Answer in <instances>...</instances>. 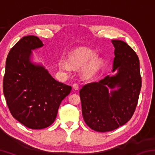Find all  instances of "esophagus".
Here are the masks:
<instances>
[{
  "label": "esophagus",
  "mask_w": 155,
  "mask_h": 155,
  "mask_svg": "<svg viewBox=\"0 0 155 155\" xmlns=\"http://www.w3.org/2000/svg\"><path fill=\"white\" fill-rule=\"evenodd\" d=\"M72 87L73 89H74V90H78V85L77 83H74V85H72Z\"/></svg>",
  "instance_id": "esophagus-1"
}]
</instances>
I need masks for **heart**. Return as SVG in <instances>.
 I'll return each mask as SVG.
<instances>
[{"label": "heart", "mask_w": 155, "mask_h": 155, "mask_svg": "<svg viewBox=\"0 0 155 155\" xmlns=\"http://www.w3.org/2000/svg\"><path fill=\"white\" fill-rule=\"evenodd\" d=\"M68 61L61 59L58 62L59 69L63 72H70L73 67H83L81 74L86 80L94 78L104 65V60L97 57V54L87 48H79L69 52Z\"/></svg>", "instance_id": "1"}]
</instances>
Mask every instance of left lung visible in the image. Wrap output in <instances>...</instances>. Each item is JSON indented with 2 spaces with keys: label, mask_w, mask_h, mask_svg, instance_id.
I'll use <instances>...</instances> for the list:
<instances>
[{
  "label": "left lung",
  "mask_w": 155,
  "mask_h": 155,
  "mask_svg": "<svg viewBox=\"0 0 155 155\" xmlns=\"http://www.w3.org/2000/svg\"><path fill=\"white\" fill-rule=\"evenodd\" d=\"M115 48L113 75L87 84L79 91L84 121L98 132L125 124L133 116L141 87L140 60L130 46L112 40Z\"/></svg>",
  "instance_id": "1"
}]
</instances>
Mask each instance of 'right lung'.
<instances>
[{"label":"right lung","mask_w":155,"mask_h":155,"mask_svg":"<svg viewBox=\"0 0 155 155\" xmlns=\"http://www.w3.org/2000/svg\"><path fill=\"white\" fill-rule=\"evenodd\" d=\"M43 46L34 35L18 41L7 55L3 78V94L10 112L31 129L51 125L61 101L72 90L54 79L43 64L33 61V51Z\"/></svg>","instance_id":"obj_1"}]
</instances>
